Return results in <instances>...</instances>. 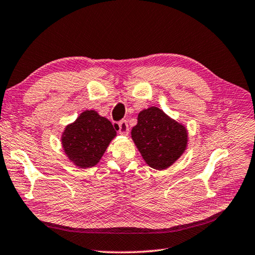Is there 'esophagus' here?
Segmentation results:
<instances>
[{
  "label": "esophagus",
  "mask_w": 255,
  "mask_h": 255,
  "mask_svg": "<svg viewBox=\"0 0 255 255\" xmlns=\"http://www.w3.org/2000/svg\"><path fill=\"white\" fill-rule=\"evenodd\" d=\"M117 130H119V132L121 134L126 135L129 133V127H128V123L126 121H121L117 123Z\"/></svg>",
  "instance_id": "1"
}]
</instances>
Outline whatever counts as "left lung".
Listing matches in <instances>:
<instances>
[{"instance_id":"1","label":"left lung","mask_w":255,"mask_h":255,"mask_svg":"<svg viewBox=\"0 0 255 255\" xmlns=\"http://www.w3.org/2000/svg\"><path fill=\"white\" fill-rule=\"evenodd\" d=\"M131 136L143 159L157 170L171 166L183 154L187 143L185 127L155 107L139 113Z\"/></svg>"}]
</instances>
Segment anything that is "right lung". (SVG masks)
<instances>
[{
    "instance_id": "right-lung-1",
    "label": "right lung",
    "mask_w": 255,
    "mask_h": 255,
    "mask_svg": "<svg viewBox=\"0 0 255 255\" xmlns=\"http://www.w3.org/2000/svg\"><path fill=\"white\" fill-rule=\"evenodd\" d=\"M115 135L111 122L91 110L85 111L65 128L61 141L72 162L80 168H89L99 162Z\"/></svg>"
}]
</instances>
